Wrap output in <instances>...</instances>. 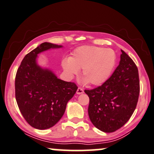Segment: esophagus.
I'll use <instances>...</instances> for the list:
<instances>
[{
  "mask_svg": "<svg viewBox=\"0 0 154 154\" xmlns=\"http://www.w3.org/2000/svg\"><path fill=\"white\" fill-rule=\"evenodd\" d=\"M84 93V90L81 87H78V89L77 90V94H83Z\"/></svg>",
  "mask_w": 154,
  "mask_h": 154,
  "instance_id": "obj_1",
  "label": "esophagus"
}]
</instances>
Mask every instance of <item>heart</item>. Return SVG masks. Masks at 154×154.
<instances>
[{
  "mask_svg": "<svg viewBox=\"0 0 154 154\" xmlns=\"http://www.w3.org/2000/svg\"><path fill=\"white\" fill-rule=\"evenodd\" d=\"M117 56L113 50L94 46L76 48L69 58L63 60V69L69 77L82 75L85 82L93 86L101 85L108 80L116 66Z\"/></svg>",
  "mask_w": 154,
  "mask_h": 154,
  "instance_id": "heart-1",
  "label": "heart"
}]
</instances>
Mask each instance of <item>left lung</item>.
I'll use <instances>...</instances> for the list:
<instances>
[{
  "mask_svg": "<svg viewBox=\"0 0 154 154\" xmlns=\"http://www.w3.org/2000/svg\"><path fill=\"white\" fill-rule=\"evenodd\" d=\"M121 52L120 64L110 78L98 87L85 90L89 97L90 120L104 132H113L122 128L130 120L138 102V68L125 51Z\"/></svg>",
  "mask_w": 154,
  "mask_h": 154,
  "instance_id": "1",
  "label": "left lung"
}]
</instances>
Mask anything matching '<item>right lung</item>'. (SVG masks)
<instances>
[{"mask_svg": "<svg viewBox=\"0 0 154 154\" xmlns=\"http://www.w3.org/2000/svg\"><path fill=\"white\" fill-rule=\"evenodd\" d=\"M61 46L43 43L26 54L15 76V98L22 116L33 128L46 130L62 118L67 102L77 89L75 83L57 78L36 63L37 54Z\"/></svg>", "mask_w": 154, "mask_h": 154, "instance_id": "right-lung-1", "label": "right lung"}]
</instances>
